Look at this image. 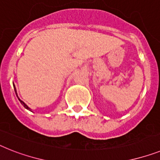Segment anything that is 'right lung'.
<instances>
[{
  "label": "right lung",
  "instance_id": "1",
  "mask_svg": "<svg viewBox=\"0 0 160 160\" xmlns=\"http://www.w3.org/2000/svg\"><path fill=\"white\" fill-rule=\"evenodd\" d=\"M14 91H15V93H16V95H17V92H16V88H15V86H14ZM17 97H18V95H17ZM18 100L20 101V102H21V104H22V105L23 106V107H25V108H26V109H28V110H29V111H31V109H30V108H29V107H28V106H27L26 104H25V103H24L23 102H22V100H20L19 98H18Z\"/></svg>",
  "mask_w": 160,
  "mask_h": 160
}]
</instances>
